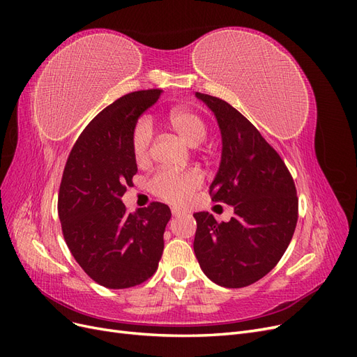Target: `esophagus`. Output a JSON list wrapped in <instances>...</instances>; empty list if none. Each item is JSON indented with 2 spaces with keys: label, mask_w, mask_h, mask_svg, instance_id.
Returning a JSON list of instances; mask_svg holds the SVG:
<instances>
[{
  "label": "esophagus",
  "mask_w": 357,
  "mask_h": 357,
  "mask_svg": "<svg viewBox=\"0 0 357 357\" xmlns=\"http://www.w3.org/2000/svg\"><path fill=\"white\" fill-rule=\"evenodd\" d=\"M171 213H172V218H178V215H183V211L178 208H172Z\"/></svg>",
  "instance_id": "34e87169"
}]
</instances>
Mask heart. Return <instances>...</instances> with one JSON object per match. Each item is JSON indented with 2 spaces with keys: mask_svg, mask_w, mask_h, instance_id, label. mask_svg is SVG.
<instances>
[{
  "mask_svg": "<svg viewBox=\"0 0 357 357\" xmlns=\"http://www.w3.org/2000/svg\"><path fill=\"white\" fill-rule=\"evenodd\" d=\"M168 126L189 146L201 144L207 137V123L204 119L189 109H172L167 116ZM152 146V125L146 119L138 121L132 129L131 147L137 164H144L150 156ZM201 176L197 171H160L150 181V189L155 195L172 204L186 202L193 192L201 186Z\"/></svg>",
  "mask_w": 357,
  "mask_h": 357,
  "instance_id": "heart-1",
  "label": "heart"
}]
</instances>
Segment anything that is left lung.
Listing matches in <instances>:
<instances>
[{
  "label": "left lung",
  "instance_id": "left-lung-1",
  "mask_svg": "<svg viewBox=\"0 0 357 357\" xmlns=\"http://www.w3.org/2000/svg\"><path fill=\"white\" fill-rule=\"evenodd\" d=\"M195 96L214 113L222 158L210 193L234 207L229 222L195 213L193 241L199 266L215 284L236 289L265 277L294 236L298 198L284 162L261 132L231 104L205 93Z\"/></svg>",
  "mask_w": 357,
  "mask_h": 357
}]
</instances>
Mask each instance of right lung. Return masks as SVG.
<instances>
[{
  "label": "right lung",
  "instance_id": "obj_1",
  "mask_svg": "<svg viewBox=\"0 0 357 357\" xmlns=\"http://www.w3.org/2000/svg\"><path fill=\"white\" fill-rule=\"evenodd\" d=\"M162 91L128 93L96 116L75 142L63 169L58 213L71 255L93 282L126 289L158 269L171 210L153 202L128 214L122 201L137 174L131 135Z\"/></svg>",
  "mask_w": 357,
  "mask_h": 357
}]
</instances>
